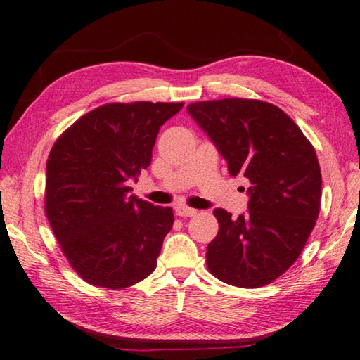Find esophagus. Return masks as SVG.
<instances>
[{
  "label": "esophagus",
  "instance_id": "1",
  "mask_svg": "<svg viewBox=\"0 0 360 360\" xmlns=\"http://www.w3.org/2000/svg\"><path fill=\"white\" fill-rule=\"evenodd\" d=\"M175 212L180 217H193V215L197 214V210H193V207H188V206H177L175 207Z\"/></svg>",
  "mask_w": 360,
  "mask_h": 360
}]
</instances>
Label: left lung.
<instances>
[{"mask_svg":"<svg viewBox=\"0 0 360 360\" xmlns=\"http://www.w3.org/2000/svg\"><path fill=\"white\" fill-rule=\"evenodd\" d=\"M188 114L226 160L228 172L251 183L248 212L217 207L219 234L206 265L219 281L259 288L297 260L321 210L322 175L313 145L282 109L260 100L193 103Z\"/></svg>","mask_w":360,"mask_h":360,"instance_id":"left-lung-1","label":"left lung"}]
</instances>
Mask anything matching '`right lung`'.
Wrapping results in <instances>:
<instances>
[{
	"mask_svg": "<svg viewBox=\"0 0 360 360\" xmlns=\"http://www.w3.org/2000/svg\"><path fill=\"white\" fill-rule=\"evenodd\" d=\"M185 103H110L60 135L46 165V215L87 283L122 290L146 278L174 223L171 207L129 195L155 139Z\"/></svg>",
	"mask_w": 360,
	"mask_h": 360,
	"instance_id": "right-lung-1",
	"label": "right lung"
}]
</instances>
